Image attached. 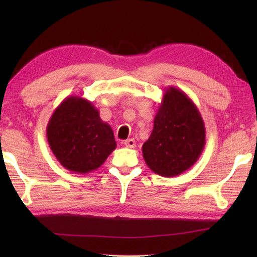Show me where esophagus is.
<instances>
[{"label": "esophagus", "mask_w": 257, "mask_h": 257, "mask_svg": "<svg viewBox=\"0 0 257 257\" xmlns=\"http://www.w3.org/2000/svg\"><path fill=\"white\" fill-rule=\"evenodd\" d=\"M123 145L127 147V148H135L136 141H135V139H127V140L123 141Z\"/></svg>", "instance_id": "34e87169"}]
</instances>
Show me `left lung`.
Segmentation results:
<instances>
[{"mask_svg": "<svg viewBox=\"0 0 257 257\" xmlns=\"http://www.w3.org/2000/svg\"><path fill=\"white\" fill-rule=\"evenodd\" d=\"M204 145L205 125L198 107L185 92L170 86L143 145L147 166L162 177L180 176L198 161Z\"/></svg>", "mask_w": 257, "mask_h": 257, "instance_id": "1", "label": "left lung"}]
</instances>
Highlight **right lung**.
Segmentation results:
<instances>
[{
  "label": "right lung",
  "instance_id": "obj_1",
  "mask_svg": "<svg viewBox=\"0 0 257 257\" xmlns=\"http://www.w3.org/2000/svg\"><path fill=\"white\" fill-rule=\"evenodd\" d=\"M48 145L61 165L74 173L97 170L116 149L113 132L91 101L70 96L59 103L46 128Z\"/></svg>",
  "mask_w": 257,
  "mask_h": 257
}]
</instances>
